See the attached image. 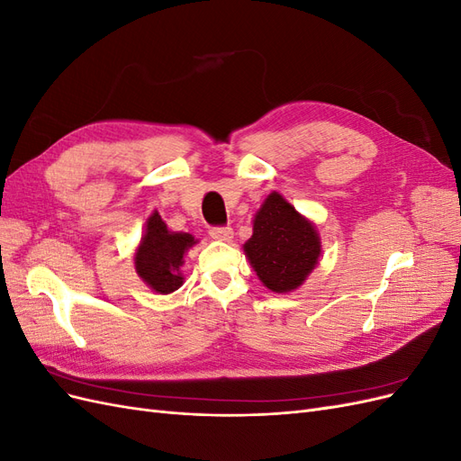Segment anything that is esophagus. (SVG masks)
Masks as SVG:
<instances>
[{
  "instance_id": "1",
  "label": "esophagus",
  "mask_w": 461,
  "mask_h": 461,
  "mask_svg": "<svg viewBox=\"0 0 461 461\" xmlns=\"http://www.w3.org/2000/svg\"><path fill=\"white\" fill-rule=\"evenodd\" d=\"M209 236L217 242H229L232 239V229L230 227H213L209 230Z\"/></svg>"
}]
</instances>
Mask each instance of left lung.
<instances>
[{
	"label": "left lung",
	"mask_w": 461,
	"mask_h": 461,
	"mask_svg": "<svg viewBox=\"0 0 461 461\" xmlns=\"http://www.w3.org/2000/svg\"><path fill=\"white\" fill-rule=\"evenodd\" d=\"M242 248L263 286L288 294L305 283L319 263L321 236L313 221L273 190L258 209L252 239Z\"/></svg>",
	"instance_id": "8db88e82"
}]
</instances>
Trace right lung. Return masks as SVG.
<instances>
[{
	"label": "right lung",
	"instance_id": "right-lung-1",
	"mask_svg": "<svg viewBox=\"0 0 461 461\" xmlns=\"http://www.w3.org/2000/svg\"><path fill=\"white\" fill-rule=\"evenodd\" d=\"M198 242L190 232L171 230L161 215L153 212L134 249V269L156 294H171L183 286L185 276L180 267L188 249Z\"/></svg>",
	"mask_w": 461,
	"mask_h": 461
}]
</instances>
